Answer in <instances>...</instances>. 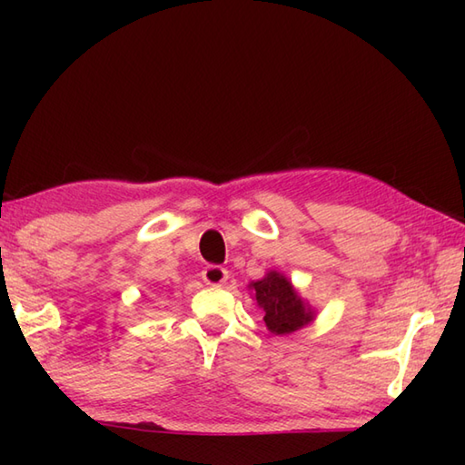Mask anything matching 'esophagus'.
I'll list each match as a JSON object with an SVG mask.
<instances>
[{
    "label": "esophagus",
    "instance_id": "obj_1",
    "mask_svg": "<svg viewBox=\"0 0 465 465\" xmlns=\"http://www.w3.org/2000/svg\"><path fill=\"white\" fill-rule=\"evenodd\" d=\"M202 278L207 285H222L230 280V272L222 268V265H207L202 272Z\"/></svg>",
    "mask_w": 465,
    "mask_h": 465
}]
</instances>
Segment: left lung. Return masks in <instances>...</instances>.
Instances as JSON below:
<instances>
[{
  "mask_svg": "<svg viewBox=\"0 0 465 465\" xmlns=\"http://www.w3.org/2000/svg\"><path fill=\"white\" fill-rule=\"evenodd\" d=\"M252 290L260 308L265 312L263 322L272 333H292L313 320L312 312L305 308L300 295L282 273L270 272L263 280L253 282Z\"/></svg>",
  "mask_w": 465,
  "mask_h": 465,
  "instance_id": "left-lung-1",
  "label": "left lung"
}]
</instances>
